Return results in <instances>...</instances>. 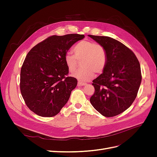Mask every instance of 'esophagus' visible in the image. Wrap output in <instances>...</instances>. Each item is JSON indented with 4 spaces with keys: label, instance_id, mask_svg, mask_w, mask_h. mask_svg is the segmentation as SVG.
I'll use <instances>...</instances> for the list:
<instances>
[{
    "label": "esophagus",
    "instance_id": "1",
    "mask_svg": "<svg viewBox=\"0 0 157 157\" xmlns=\"http://www.w3.org/2000/svg\"><path fill=\"white\" fill-rule=\"evenodd\" d=\"M86 83L84 82H82V81H78V86H84V85H86Z\"/></svg>",
    "mask_w": 157,
    "mask_h": 157
}]
</instances>
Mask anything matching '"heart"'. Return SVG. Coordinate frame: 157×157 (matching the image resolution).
Wrapping results in <instances>:
<instances>
[{
	"label": "heart",
	"mask_w": 157,
	"mask_h": 157,
	"mask_svg": "<svg viewBox=\"0 0 157 157\" xmlns=\"http://www.w3.org/2000/svg\"><path fill=\"white\" fill-rule=\"evenodd\" d=\"M73 51L74 54H67L64 57L65 63L69 72L75 71L81 60L82 67L73 74L74 77L82 81L92 79L94 73H101L105 70L108 60L105 48L101 44L92 40H82L76 44Z\"/></svg>",
	"instance_id": "obj_1"
}]
</instances>
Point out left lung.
<instances>
[{
  "instance_id": "left-lung-1",
  "label": "left lung",
  "mask_w": 157,
  "mask_h": 157,
  "mask_svg": "<svg viewBox=\"0 0 157 157\" xmlns=\"http://www.w3.org/2000/svg\"><path fill=\"white\" fill-rule=\"evenodd\" d=\"M105 48L107 63L94 79L90 98L92 106L106 117L126 111L135 100L141 82L140 64L135 54L121 42L106 36L88 35Z\"/></svg>"
}]
</instances>
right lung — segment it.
<instances>
[{"label":"right lung","instance_id":"right-lung-1","mask_svg":"<svg viewBox=\"0 0 157 157\" xmlns=\"http://www.w3.org/2000/svg\"><path fill=\"white\" fill-rule=\"evenodd\" d=\"M84 35H52L28 52L20 73V91L26 105L37 115L52 117L69 100L77 80L68 77L64 57Z\"/></svg>","mask_w":157,"mask_h":157}]
</instances>
